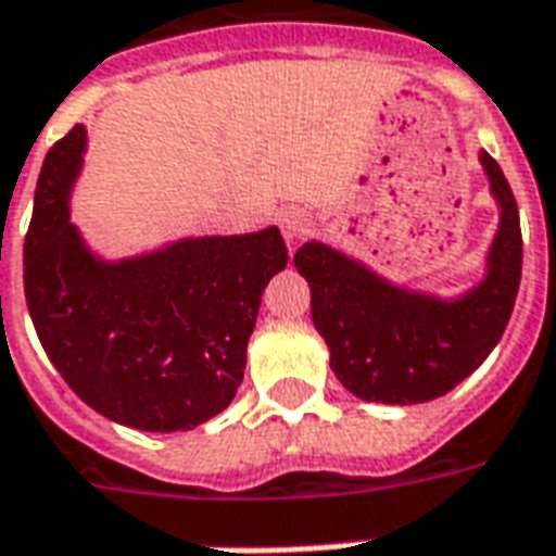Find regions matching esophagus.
<instances>
[{"label":"esophagus","mask_w":556,"mask_h":556,"mask_svg":"<svg viewBox=\"0 0 556 556\" xmlns=\"http://www.w3.org/2000/svg\"><path fill=\"white\" fill-rule=\"evenodd\" d=\"M306 226H309V220H306V215L298 212V208H289V212L279 215V232H282V238H286V244L289 247H294L300 238L306 236Z\"/></svg>","instance_id":"esophagus-1"}]
</instances>
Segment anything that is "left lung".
Listing matches in <instances>:
<instances>
[{"mask_svg":"<svg viewBox=\"0 0 556 556\" xmlns=\"http://www.w3.org/2000/svg\"><path fill=\"white\" fill-rule=\"evenodd\" d=\"M477 162L497 205L483 277L456 294L415 289L339 247L312 238L294 267L312 291V324L330 348V368L359 401L413 406L435 401L495 351L521 279L519 205L486 150Z\"/></svg>","mask_w":556,"mask_h":556,"instance_id":"1","label":"left lung"}]
</instances>
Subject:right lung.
I'll use <instances>...</instances> for the list:
<instances>
[{
  "label": "right lung",
  "instance_id": "1",
  "mask_svg": "<svg viewBox=\"0 0 556 556\" xmlns=\"http://www.w3.org/2000/svg\"><path fill=\"white\" fill-rule=\"evenodd\" d=\"M88 152L76 126L47 152L23 247L28 315L81 401L147 433L194 430L232 404L262 294L289 265L277 226L185 236L102 256L70 220Z\"/></svg>",
  "mask_w": 556,
  "mask_h": 556
}]
</instances>
